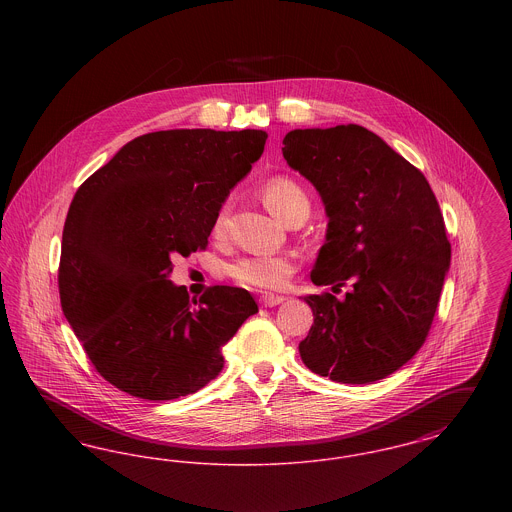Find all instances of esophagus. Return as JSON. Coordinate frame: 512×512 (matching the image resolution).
<instances>
[{
    "instance_id": "obj_1",
    "label": "esophagus",
    "mask_w": 512,
    "mask_h": 512,
    "mask_svg": "<svg viewBox=\"0 0 512 512\" xmlns=\"http://www.w3.org/2000/svg\"><path fill=\"white\" fill-rule=\"evenodd\" d=\"M284 301H286L284 295H274V293L261 295V305H263V307H276V305H280V303H284Z\"/></svg>"
}]
</instances>
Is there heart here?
I'll use <instances>...</instances> for the list:
<instances>
[{"mask_svg":"<svg viewBox=\"0 0 512 512\" xmlns=\"http://www.w3.org/2000/svg\"><path fill=\"white\" fill-rule=\"evenodd\" d=\"M261 195L268 209L284 222H293L309 217L311 199L305 188L288 174H272L261 186ZM230 203L224 201L215 213L211 232L215 238H224L228 232ZM299 268V261L293 255H249L238 259L228 268L230 276L249 288L257 290H282Z\"/></svg>","mask_w":512,"mask_h":512,"instance_id":"1","label":"heart"}]
</instances>
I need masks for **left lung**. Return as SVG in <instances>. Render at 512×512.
I'll list each match as a JSON object with an SVG mask.
<instances>
[{
	"label": "left lung",
	"instance_id": "1",
	"mask_svg": "<svg viewBox=\"0 0 512 512\" xmlns=\"http://www.w3.org/2000/svg\"><path fill=\"white\" fill-rule=\"evenodd\" d=\"M288 165L309 178L330 217L311 278L315 324L303 363L343 384L382 380L411 361L432 328L451 244L426 176L359 124L292 130Z\"/></svg>",
	"mask_w": 512,
	"mask_h": 512
}]
</instances>
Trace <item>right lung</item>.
Instances as JSON below:
<instances>
[{
  "mask_svg": "<svg viewBox=\"0 0 512 512\" xmlns=\"http://www.w3.org/2000/svg\"><path fill=\"white\" fill-rule=\"evenodd\" d=\"M263 130H161L134 138L76 190L57 284L90 363L134 397L195 393L224 366L222 345L257 303L211 286L190 299L169 276L176 255L205 251L215 213L251 171Z\"/></svg>",
  "mask_w": 512,
  "mask_h": 512,
  "instance_id": "right-lung-1",
  "label": "right lung"
}]
</instances>
